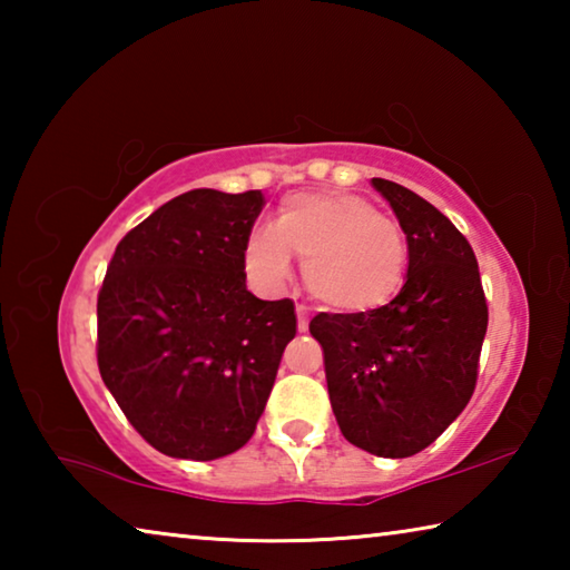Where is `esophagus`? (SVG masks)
Segmentation results:
<instances>
[{
    "label": "esophagus",
    "mask_w": 570,
    "mask_h": 570,
    "mask_svg": "<svg viewBox=\"0 0 570 570\" xmlns=\"http://www.w3.org/2000/svg\"><path fill=\"white\" fill-rule=\"evenodd\" d=\"M296 326H298V332H306L308 330V312H306V306H296Z\"/></svg>",
    "instance_id": "1"
}]
</instances>
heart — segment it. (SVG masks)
Instances as JSON below:
<instances>
[{
  "mask_svg": "<svg viewBox=\"0 0 570 570\" xmlns=\"http://www.w3.org/2000/svg\"><path fill=\"white\" fill-rule=\"evenodd\" d=\"M294 256L304 262V284L334 314L364 316L390 306L407 282L410 248L404 230L356 193H292L274 226L246 240L250 282L278 288L292 276Z\"/></svg>",
  "mask_w": 570,
  "mask_h": 570,
  "instance_id": "obj_1",
  "label": "heart"
}]
</instances>
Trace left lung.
<instances>
[{
    "label": "left lung",
    "mask_w": 570,
    "mask_h": 570,
    "mask_svg": "<svg viewBox=\"0 0 570 570\" xmlns=\"http://www.w3.org/2000/svg\"><path fill=\"white\" fill-rule=\"evenodd\" d=\"M407 236V282L364 316L316 314L326 387L342 435L380 458L432 445L478 382L488 302L478 258L448 216L400 183L372 178Z\"/></svg>",
    "instance_id": "left-lung-1"
}]
</instances>
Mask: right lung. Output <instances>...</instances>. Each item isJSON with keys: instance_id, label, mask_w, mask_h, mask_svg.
<instances>
[{"instance_id": "obj_1", "label": "right lung", "mask_w": 570, "mask_h": 570, "mask_svg": "<svg viewBox=\"0 0 570 570\" xmlns=\"http://www.w3.org/2000/svg\"><path fill=\"white\" fill-rule=\"evenodd\" d=\"M262 190L196 188L125 234L98 294V366L142 440L216 460L244 448L296 334L292 298L246 288Z\"/></svg>"}]
</instances>
